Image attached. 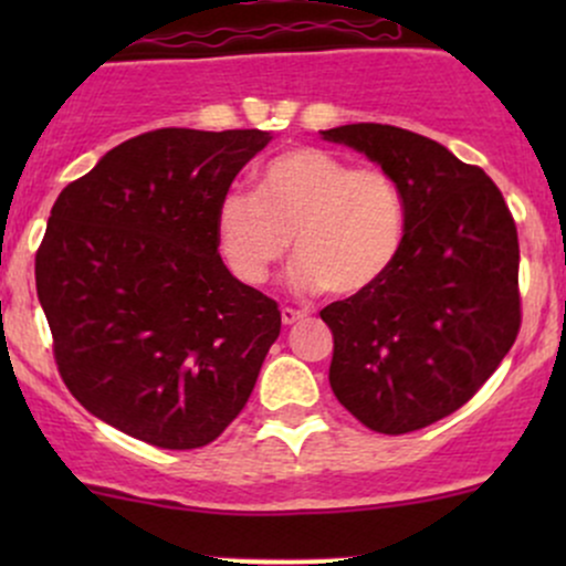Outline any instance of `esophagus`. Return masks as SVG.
Returning a JSON list of instances; mask_svg holds the SVG:
<instances>
[{
  "mask_svg": "<svg viewBox=\"0 0 566 566\" xmlns=\"http://www.w3.org/2000/svg\"><path fill=\"white\" fill-rule=\"evenodd\" d=\"M305 316H308V314H305V311L287 308V305H284V308H282V322L287 324V327H290V324H297V322H303Z\"/></svg>",
  "mask_w": 566,
  "mask_h": 566,
  "instance_id": "obj_1",
  "label": "esophagus"
}]
</instances>
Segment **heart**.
<instances>
[{"label": "heart", "mask_w": 566, "mask_h": 566, "mask_svg": "<svg viewBox=\"0 0 566 566\" xmlns=\"http://www.w3.org/2000/svg\"><path fill=\"white\" fill-rule=\"evenodd\" d=\"M405 237L407 201L394 175L324 148L279 154L258 172V193L231 188L216 207L220 255L252 287L295 244L292 290L361 295L391 271Z\"/></svg>", "instance_id": "1"}]
</instances>
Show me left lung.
Returning <instances> with one entry per match:
<instances>
[{
  "mask_svg": "<svg viewBox=\"0 0 566 566\" xmlns=\"http://www.w3.org/2000/svg\"><path fill=\"white\" fill-rule=\"evenodd\" d=\"M322 138L380 165L407 201L391 271L322 308L335 340L329 386L373 431H418L463 407L516 340V223L482 167L437 140L369 122L322 129Z\"/></svg>",
  "mask_w": 566,
  "mask_h": 566,
  "instance_id": "obj_1",
  "label": "left lung"
}]
</instances>
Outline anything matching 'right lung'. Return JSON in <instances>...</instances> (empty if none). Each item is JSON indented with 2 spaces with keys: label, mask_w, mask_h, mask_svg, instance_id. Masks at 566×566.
Here are the masks:
<instances>
[{
  "label": "right lung",
  "mask_w": 566,
  "mask_h": 566,
  "mask_svg": "<svg viewBox=\"0 0 566 566\" xmlns=\"http://www.w3.org/2000/svg\"><path fill=\"white\" fill-rule=\"evenodd\" d=\"M271 138L154 129L55 199L36 295L63 382L103 423L197 450L242 412L282 314L220 261L216 207Z\"/></svg>",
  "instance_id": "add662e5"
}]
</instances>
